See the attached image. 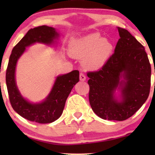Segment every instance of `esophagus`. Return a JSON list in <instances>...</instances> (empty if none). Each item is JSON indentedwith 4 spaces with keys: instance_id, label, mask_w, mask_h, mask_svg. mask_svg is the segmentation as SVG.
I'll use <instances>...</instances> for the list:
<instances>
[{
    "instance_id": "esophagus-1",
    "label": "esophagus",
    "mask_w": 155,
    "mask_h": 155,
    "mask_svg": "<svg viewBox=\"0 0 155 155\" xmlns=\"http://www.w3.org/2000/svg\"><path fill=\"white\" fill-rule=\"evenodd\" d=\"M85 80H86V77H85V75H84V74L82 73H80V81H84Z\"/></svg>"
}]
</instances>
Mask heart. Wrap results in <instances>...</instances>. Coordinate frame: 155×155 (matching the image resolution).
Segmentation results:
<instances>
[{
  "instance_id": "b5f03b06",
  "label": "heart",
  "mask_w": 155,
  "mask_h": 155,
  "mask_svg": "<svg viewBox=\"0 0 155 155\" xmlns=\"http://www.w3.org/2000/svg\"><path fill=\"white\" fill-rule=\"evenodd\" d=\"M113 50L109 40L99 33H92L74 41L70 47V54L78 58H84L83 63L88 68L97 70L105 64Z\"/></svg>"
}]
</instances>
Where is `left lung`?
I'll return each mask as SVG.
<instances>
[{
    "mask_svg": "<svg viewBox=\"0 0 155 155\" xmlns=\"http://www.w3.org/2000/svg\"><path fill=\"white\" fill-rule=\"evenodd\" d=\"M120 39L114 53L98 71L88 72L89 100L93 111L104 120H124L148 98L151 65L145 48L126 29L117 27ZM119 88L120 101L114 96Z\"/></svg>",
    "mask_w": 155,
    "mask_h": 155,
    "instance_id": "1",
    "label": "left lung"
}]
</instances>
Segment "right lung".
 I'll list each match as a JSON object with an SVG mask.
<instances>
[{"label":"right lung","mask_w":155,"mask_h":155,"mask_svg":"<svg viewBox=\"0 0 155 155\" xmlns=\"http://www.w3.org/2000/svg\"><path fill=\"white\" fill-rule=\"evenodd\" d=\"M58 35L56 29L46 25L30 29L15 46L10 56L5 80L10 104L19 115L30 121L49 124L58 119L63 113L65 101L72 89L80 80L78 71L58 76L49 94L41 103L29 102L19 92L15 74L17 62L26 47L37 42L50 45Z\"/></svg>","instance_id":"obj_1"}]
</instances>
